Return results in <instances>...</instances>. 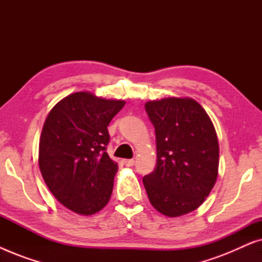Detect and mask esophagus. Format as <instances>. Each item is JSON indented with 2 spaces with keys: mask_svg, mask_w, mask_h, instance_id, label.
<instances>
[{
  "mask_svg": "<svg viewBox=\"0 0 262 262\" xmlns=\"http://www.w3.org/2000/svg\"><path fill=\"white\" fill-rule=\"evenodd\" d=\"M123 164L126 167H132L135 164V160H123Z\"/></svg>",
  "mask_w": 262,
  "mask_h": 262,
  "instance_id": "1",
  "label": "esophagus"
}]
</instances>
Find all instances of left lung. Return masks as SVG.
<instances>
[{"mask_svg":"<svg viewBox=\"0 0 262 262\" xmlns=\"http://www.w3.org/2000/svg\"><path fill=\"white\" fill-rule=\"evenodd\" d=\"M155 127L157 163L143 178L148 198L167 217L189 213L205 202L218 177L220 145L205 110L191 98L145 103Z\"/></svg>","mask_w":262,"mask_h":262,"instance_id":"1","label":"left lung"}]
</instances>
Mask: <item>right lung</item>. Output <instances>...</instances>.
<instances>
[{
    "label": "right lung",
    "instance_id": "1",
    "mask_svg": "<svg viewBox=\"0 0 262 262\" xmlns=\"http://www.w3.org/2000/svg\"><path fill=\"white\" fill-rule=\"evenodd\" d=\"M124 100L77 92L57 102L39 141V168L55 198L78 214L91 216L110 202L118 163L106 152L107 126Z\"/></svg>",
    "mask_w": 262,
    "mask_h": 262
}]
</instances>
